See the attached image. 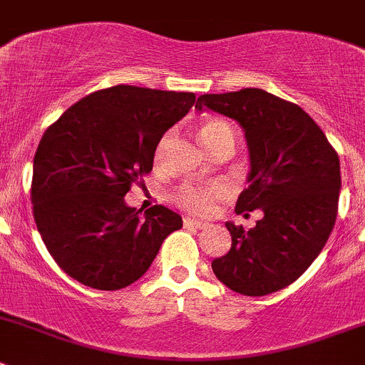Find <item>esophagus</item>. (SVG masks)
I'll list each match as a JSON object with an SVG mask.
<instances>
[{
    "instance_id": "34e87169",
    "label": "esophagus",
    "mask_w": 365,
    "mask_h": 365,
    "mask_svg": "<svg viewBox=\"0 0 365 365\" xmlns=\"http://www.w3.org/2000/svg\"><path fill=\"white\" fill-rule=\"evenodd\" d=\"M183 222H185V226H189V228H207L208 226V222H205V221H200V219H196V217H185L183 219Z\"/></svg>"
}]
</instances>
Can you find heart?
Here are the masks:
<instances>
[{
  "mask_svg": "<svg viewBox=\"0 0 365 365\" xmlns=\"http://www.w3.org/2000/svg\"><path fill=\"white\" fill-rule=\"evenodd\" d=\"M222 135H232L228 123H225L222 119H205L201 123L200 137L207 150H210ZM221 192L222 190L219 187H183L176 200L187 210H192L196 214H207L214 208Z\"/></svg>",
  "mask_w": 365,
  "mask_h": 365,
  "instance_id": "b5f03b06",
  "label": "heart"
}]
</instances>
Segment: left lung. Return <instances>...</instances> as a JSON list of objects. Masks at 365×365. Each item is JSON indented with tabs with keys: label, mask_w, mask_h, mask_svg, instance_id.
I'll list each match as a JSON object with an SVG mask.
<instances>
[{
	"label": "left lung",
	"mask_w": 365,
	"mask_h": 365,
	"mask_svg": "<svg viewBox=\"0 0 365 365\" xmlns=\"http://www.w3.org/2000/svg\"><path fill=\"white\" fill-rule=\"evenodd\" d=\"M205 107L233 119L246 139L247 189L235 212L246 217L253 210L264 214L251 230L226 222L232 247L212 262V269L239 294H271L302 277L334 230L339 155L303 108L262 88L203 94L196 108Z\"/></svg>",
	"instance_id": "left-lung-1"
}]
</instances>
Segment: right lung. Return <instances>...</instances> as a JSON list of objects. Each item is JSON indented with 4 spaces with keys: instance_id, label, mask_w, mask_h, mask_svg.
I'll list each match as a JSON object with an SVG mask.
<instances>
[{
    "instance_id": "obj_1",
    "label": "right lung",
    "mask_w": 365,
    "mask_h": 365,
    "mask_svg": "<svg viewBox=\"0 0 365 365\" xmlns=\"http://www.w3.org/2000/svg\"><path fill=\"white\" fill-rule=\"evenodd\" d=\"M194 101V93L115 85L85 96L46 130L34 158V217L71 278L100 291L126 287L182 228L176 212L155 205L143 214L125 196L153 169L162 135Z\"/></svg>"
}]
</instances>
